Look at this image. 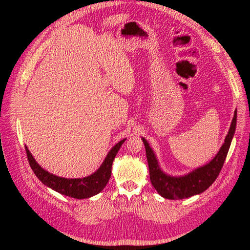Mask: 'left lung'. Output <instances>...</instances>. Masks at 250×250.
Wrapping results in <instances>:
<instances>
[{
    "instance_id": "8db88e82",
    "label": "left lung",
    "mask_w": 250,
    "mask_h": 250,
    "mask_svg": "<svg viewBox=\"0 0 250 250\" xmlns=\"http://www.w3.org/2000/svg\"><path fill=\"white\" fill-rule=\"evenodd\" d=\"M236 126V110L232 119L229 133H228L224 145L221 146L217 156L206 166L196 168L188 175L182 177H173L164 174L158 166L155 153L145 139H142L145 145L146 157L149 167V176L151 184L158 193L166 199L182 200L195 194L202 193L213 184L224 167L225 160L229 151L231 142Z\"/></svg>"
}]
</instances>
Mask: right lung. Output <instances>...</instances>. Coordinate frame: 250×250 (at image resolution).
Listing matches in <instances>:
<instances>
[{"mask_svg":"<svg viewBox=\"0 0 250 250\" xmlns=\"http://www.w3.org/2000/svg\"><path fill=\"white\" fill-rule=\"evenodd\" d=\"M124 142L125 140L120 141L118 144H116L111 148L107 157L105 158L103 164L100 167L98 171L84 178L67 179L52 175L45 171L43 167H41L39 164L36 163L34 158L32 157L31 152L26 147L25 152L32 171L34 172L36 177L45 186L58 191V192L61 194L71 196V198L74 199H87L90 198V196L98 194L100 191H102L105 188V186L107 185L111 175V164H113L117 152L120 149V147L124 144Z\"/></svg>","mask_w":250,"mask_h":250,"instance_id":"add662e5","label":"right lung"}]
</instances>
